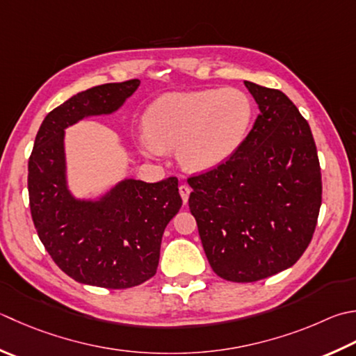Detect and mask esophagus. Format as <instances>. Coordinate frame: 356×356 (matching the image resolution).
<instances>
[{
  "label": "esophagus",
  "instance_id": "obj_1",
  "mask_svg": "<svg viewBox=\"0 0 356 356\" xmlns=\"http://www.w3.org/2000/svg\"><path fill=\"white\" fill-rule=\"evenodd\" d=\"M179 193H180V196H182L184 204H186V202H188V197H190V193H191L190 186H188L186 184H182V185L179 186Z\"/></svg>",
  "mask_w": 356,
  "mask_h": 356
}]
</instances>
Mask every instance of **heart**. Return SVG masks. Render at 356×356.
I'll return each mask as SVG.
<instances>
[{
	"label": "heart",
	"instance_id": "1",
	"mask_svg": "<svg viewBox=\"0 0 356 356\" xmlns=\"http://www.w3.org/2000/svg\"><path fill=\"white\" fill-rule=\"evenodd\" d=\"M252 118L253 104L238 89L165 94L146 111L140 146L151 157L179 146L185 168L207 171L234 154Z\"/></svg>",
	"mask_w": 356,
	"mask_h": 356
}]
</instances>
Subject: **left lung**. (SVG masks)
<instances>
[{
	"label": "left lung",
	"mask_w": 356,
	"mask_h": 356,
	"mask_svg": "<svg viewBox=\"0 0 356 356\" xmlns=\"http://www.w3.org/2000/svg\"><path fill=\"white\" fill-rule=\"evenodd\" d=\"M243 83L261 111L252 131L224 163L188 177L207 259L232 282L266 280L296 264L323 199L307 120L281 90Z\"/></svg>",
	"instance_id": "left-lung-1"
}]
</instances>
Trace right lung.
<instances>
[{"label": "right lung", "instance_id": "obj_1", "mask_svg": "<svg viewBox=\"0 0 356 356\" xmlns=\"http://www.w3.org/2000/svg\"><path fill=\"white\" fill-rule=\"evenodd\" d=\"M140 80L106 83L71 97L46 115L29 157L31 214L54 262L81 284L131 289L156 275L168 222L182 207L177 177L156 184L128 179L100 200H76L66 186L65 128L111 114Z\"/></svg>", "mask_w": 356, "mask_h": 356}]
</instances>
